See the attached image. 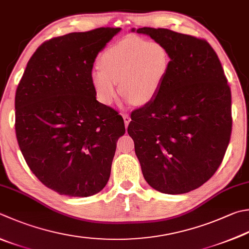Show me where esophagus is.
I'll return each mask as SVG.
<instances>
[{
  "label": "esophagus",
  "mask_w": 249,
  "mask_h": 249,
  "mask_svg": "<svg viewBox=\"0 0 249 249\" xmlns=\"http://www.w3.org/2000/svg\"><path fill=\"white\" fill-rule=\"evenodd\" d=\"M123 117H124V125H125V128H128V125H129V124H130V121H131L130 116H129L128 114H124V115H123Z\"/></svg>",
  "instance_id": "1"
}]
</instances>
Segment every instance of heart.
I'll return each instance as SVG.
<instances>
[{"label":"heart","mask_w":249,"mask_h":249,"mask_svg":"<svg viewBox=\"0 0 249 249\" xmlns=\"http://www.w3.org/2000/svg\"><path fill=\"white\" fill-rule=\"evenodd\" d=\"M100 68L91 72L97 100L109 106L117 97V83L128 103L154 101L165 81L169 54L160 42L129 36L109 45L100 56Z\"/></svg>","instance_id":"heart-1"}]
</instances>
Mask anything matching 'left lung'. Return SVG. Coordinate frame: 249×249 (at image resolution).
Masks as SVG:
<instances>
[{
    "label": "left lung",
    "instance_id": "left-lung-1",
    "mask_svg": "<svg viewBox=\"0 0 249 249\" xmlns=\"http://www.w3.org/2000/svg\"><path fill=\"white\" fill-rule=\"evenodd\" d=\"M168 51L169 68L154 101L131 114L128 133L144 179L165 194L207 182L221 165L232 131L231 90L207 41L163 28H139Z\"/></svg>",
    "mask_w": 249,
    "mask_h": 249
}]
</instances>
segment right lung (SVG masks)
<instances>
[{
	"mask_svg": "<svg viewBox=\"0 0 249 249\" xmlns=\"http://www.w3.org/2000/svg\"><path fill=\"white\" fill-rule=\"evenodd\" d=\"M120 28L53 37L27 64L15 95L18 145L49 189L88 197L108 182L123 117L96 101L91 72L97 54Z\"/></svg>",
	"mask_w": 249,
	"mask_h": 249,
	"instance_id": "1",
	"label": "right lung"
}]
</instances>
